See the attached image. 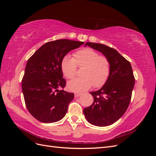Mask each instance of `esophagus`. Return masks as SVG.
<instances>
[{"label":"esophagus","instance_id":"esophagus-1","mask_svg":"<svg viewBox=\"0 0 156 156\" xmlns=\"http://www.w3.org/2000/svg\"><path fill=\"white\" fill-rule=\"evenodd\" d=\"M81 95V93H78V92H75V94H74V96H75V98H77V97H79V96H80Z\"/></svg>","mask_w":156,"mask_h":156}]
</instances>
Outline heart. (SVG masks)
I'll use <instances>...</instances> for the list:
<instances>
[{"label":"heart","mask_w":156,"mask_h":156,"mask_svg":"<svg viewBox=\"0 0 156 156\" xmlns=\"http://www.w3.org/2000/svg\"><path fill=\"white\" fill-rule=\"evenodd\" d=\"M77 67L83 68L81 77L68 82L67 85L72 92L85 91L92 85L94 88L102 87L111 72V63L108 58L90 48L77 51L74 54V58L66 55L61 61V69L68 79L75 77Z\"/></svg>","instance_id":"1"}]
</instances>
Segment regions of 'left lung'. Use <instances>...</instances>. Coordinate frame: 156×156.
<instances>
[{
  "label": "left lung",
  "instance_id": "left-lung-1",
  "mask_svg": "<svg viewBox=\"0 0 156 156\" xmlns=\"http://www.w3.org/2000/svg\"><path fill=\"white\" fill-rule=\"evenodd\" d=\"M91 48L108 58L111 72L107 81L100 90L91 92L92 104L84 108L86 119L94 126L105 127L120 119L128 107L135 84L130 62L116 49L101 44L87 42Z\"/></svg>",
  "mask_w": 156,
  "mask_h": 156
}]
</instances>
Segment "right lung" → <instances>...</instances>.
I'll use <instances>...</instances> for the list:
<instances>
[{
  "instance_id": "right-lung-1",
  "label": "right lung",
  "mask_w": 156,
  "mask_h": 156,
  "mask_svg": "<svg viewBox=\"0 0 156 156\" xmlns=\"http://www.w3.org/2000/svg\"><path fill=\"white\" fill-rule=\"evenodd\" d=\"M84 42L67 39L49 41L28 60L22 79V91L28 111L44 123H53L64 117L73 93L64 88L61 61L68 52Z\"/></svg>"
}]
</instances>
